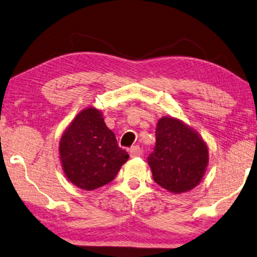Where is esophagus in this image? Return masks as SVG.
Listing matches in <instances>:
<instances>
[{"mask_svg":"<svg viewBox=\"0 0 257 257\" xmlns=\"http://www.w3.org/2000/svg\"><path fill=\"white\" fill-rule=\"evenodd\" d=\"M130 155H131V157H139L142 155V150L139 146H133L130 150Z\"/></svg>","mask_w":257,"mask_h":257,"instance_id":"esophagus-1","label":"esophagus"}]
</instances>
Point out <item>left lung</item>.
I'll use <instances>...</instances> for the list:
<instances>
[{
    "label": "left lung",
    "instance_id": "left-lung-1",
    "mask_svg": "<svg viewBox=\"0 0 257 257\" xmlns=\"http://www.w3.org/2000/svg\"><path fill=\"white\" fill-rule=\"evenodd\" d=\"M155 182L172 193L192 190L208 165V148L198 132L174 117H162L156 146L148 156Z\"/></svg>",
    "mask_w": 257,
    "mask_h": 257
}]
</instances>
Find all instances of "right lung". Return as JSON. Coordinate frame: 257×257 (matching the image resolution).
<instances>
[{
	"label": "right lung",
	"instance_id": "obj_1",
	"mask_svg": "<svg viewBox=\"0 0 257 257\" xmlns=\"http://www.w3.org/2000/svg\"><path fill=\"white\" fill-rule=\"evenodd\" d=\"M59 155L67 179L89 191L111 182L130 157L94 107L83 109L71 120L59 142Z\"/></svg>",
	"mask_w": 257,
	"mask_h": 257
}]
</instances>
